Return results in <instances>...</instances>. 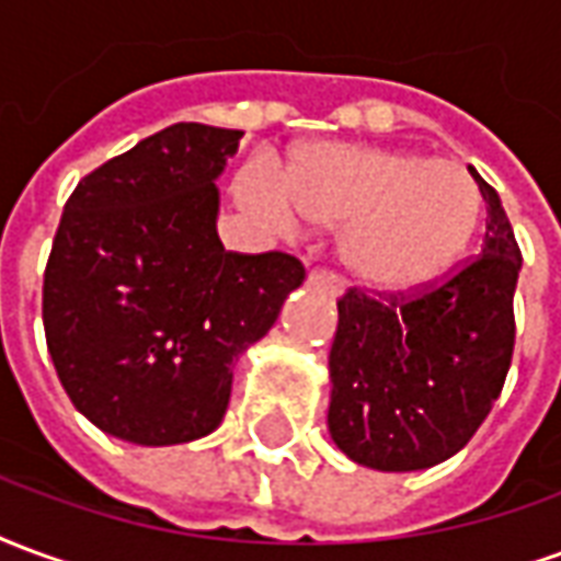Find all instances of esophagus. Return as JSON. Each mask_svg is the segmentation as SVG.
I'll use <instances>...</instances> for the list:
<instances>
[{"label": "esophagus", "instance_id": "esophagus-1", "mask_svg": "<svg viewBox=\"0 0 561 561\" xmlns=\"http://www.w3.org/2000/svg\"><path fill=\"white\" fill-rule=\"evenodd\" d=\"M308 286L329 298H337V293H341V280L331 275L329 268H313L308 275Z\"/></svg>", "mask_w": 561, "mask_h": 561}]
</instances>
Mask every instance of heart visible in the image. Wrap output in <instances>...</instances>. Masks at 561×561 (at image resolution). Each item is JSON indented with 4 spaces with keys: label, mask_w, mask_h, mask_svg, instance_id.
Instances as JSON below:
<instances>
[{
    "label": "heart",
    "mask_w": 561,
    "mask_h": 561,
    "mask_svg": "<svg viewBox=\"0 0 561 561\" xmlns=\"http://www.w3.org/2000/svg\"><path fill=\"white\" fill-rule=\"evenodd\" d=\"M277 218L343 227L341 253L362 284L410 293L451 268L481 220V187L463 163L419 151L325 142L296 158L284 187H260Z\"/></svg>",
    "instance_id": "heart-1"
}]
</instances>
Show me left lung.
Returning a JSON list of instances; mask_svg holds the SVG:
<instances>
[{
	"label": "left lung",
	"mask_w": 561,
	"mask_h": 561,
	"mask_svg": "<svg viewBox=\"0 0 561 561\" xmlns=\"http://www.w3.org/2000/svg\"><path fill=\"white\" fill-rule=\"evenodd\" d=\"M472 175L488 203L476 260L415 296L353 286L337 301L329 431L358 466L443 463L476 436L505 386L523 256L499 194Z\"/></svg>",
	"instance_id": "left-lung-1"
}]
</instances>
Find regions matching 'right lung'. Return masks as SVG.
<instances>
[{"label":"right lung","mask_w":561,"mask_h":561,"mask_svg":"<svg viewBox=\"0 0 561 561\" xmlns=\"http://www.w3.org/2000/svg\"><path fill=\"white\" fill-rule=\"evenodd\" d=\"M241 130L179 122L101 163L65 203L44 272V334L68 398L134 445L194 443L230 403L232 365L265 337L305 265L218 239Z\"/></svg>","instance_id":"add662e5"}]
</instances>
